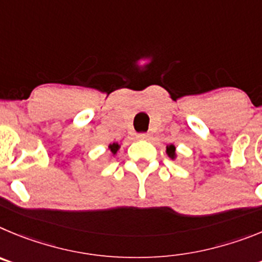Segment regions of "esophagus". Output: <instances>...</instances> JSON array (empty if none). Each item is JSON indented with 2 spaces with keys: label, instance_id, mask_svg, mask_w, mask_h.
<instances>
[{
  "label": "esophagus",
  "instance_id": "esophagus-1",
  "mask_svg": "<svg viewBox=\"0 0 262 262\" xmlns=\"http://www.w3.org/2000/svg\"><path fill=\"white\" fill-rule=\"evenodd\" d=\"M137 138H138V140H147L148 134L147 133H140L138 136H137Z\"/></svg>",
  "mask_w": 262,
  "mask_h": 262
}]
</instances>
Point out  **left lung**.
Instances as JSON below:
<instances>
[{
    "mask_svg": "<svg viewBox=\"0 0 262 262\" xmlns=\"http://www.w3.org/2000/svg\"><path fill=\"white\" fill-rule=\"evenodd\" d=\"M167 154L171 158H175V146L171 145L169 147H167Z\"/></svg>",
    "mask_w": 262,
    "mask_h": 262,
    "instance_id": "1",
    "label": "left lung"
}]
</instances>
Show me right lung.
<instances>
[{
	"mask_svg": "<svg viewBox=\"0 0 262 262\" xmlns=\"http://www.w3.org/2000/svg\"><path fill=\"white\" fill-rule=\"evenodd\" d=\"M110 148H111V151L114 152V154H116V151L119 150V145L117 143H114V145H110Z\"/></svg>",
	"mask_w": 262,
	"mask_h": 262,
	"instance_id": "add662e5",
	"label": "right lung"
}]
</instances>
